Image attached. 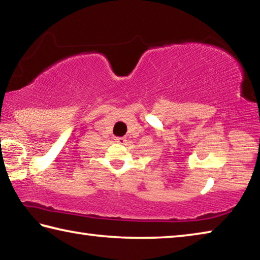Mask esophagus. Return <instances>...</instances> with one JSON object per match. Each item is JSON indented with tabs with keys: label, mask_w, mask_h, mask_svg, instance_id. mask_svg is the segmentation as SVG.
Returning <instances> with one entry per match:
<instances>
[{
	"label": "esophagus",
	"mask_w": 260,
	"mask_h": 260,
	"mask_svg": "<svg viewBox=\"0 0 260 260\" xmlns=\"http://www.w3.org/2000/svg\"><path fill=\"white\" fill-rule=\"evenodd\" d=\"M114 140H116V142L119 143V144H124L126 142V139L125 138H116Z\"/></svg>",
	"instance_id": "1"
}]
</instances>
